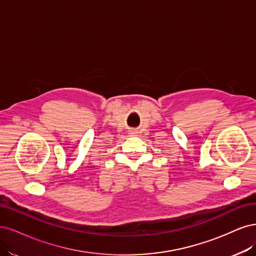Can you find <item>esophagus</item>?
I'll return each mask as SVG.
<instances>
[{
  "instance_id": "34e87169",
  "label": "esophagus",
  "mask_w": 256,
  "mask_h": 256,
  "mask_svg": "<svg viewBox=\"0 0 256 256\" xmlns=\"http://www.w3.org/2000/svg\"><path fill=\"white\" fill-rule=\"evenodd\" d=\"M136 134H137L136 130H130V136H136Z\"/></svg>"
}]
</instances>
